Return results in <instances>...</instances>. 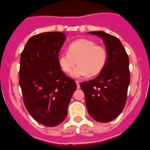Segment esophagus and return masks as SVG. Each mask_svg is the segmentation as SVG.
I'll use <instances>...</instances> for the list:
<instances>
[{
	"mask_svg": "<svg viewBox=\"0 0 150 150\" xmlns=\"http://www.w3.org/2000/svg\"><path fill=\"white\" fill-rule=\"evenodd\" d=\"M75 83H76V85H77V88H78V89H79V88H80L79 83V82H78V81H76V82H75Z\"/></svg>",
	"mask_w": 150,
	"mask_h": 150,
	"instance_id": "1",
	"label": "esophagus"
}]
</instances>
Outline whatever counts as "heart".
I'll return each instance as SVG.
<instances>
[{"instance_id": "b5f03b06", "label": "heart", "mask_w": 150, "mask_h": 150, "mask_svg": "<svg viewBox=\"0 0 150 150\" xmlns=\"http://www.w3.org/2000/svg\"><path fill=\"white\" fill-rule=\"evenodd\" d=\"M108 52L103 45H97L94 41L82 38L75 41L69 45L68 52L58 54V64L65 73H71L74 78L94 76L104 69L107 62Z\"/></svg>"}]
</instances>
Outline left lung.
I'll return each mask as SVG.
<instances>
[{"label": "left lung", "instance_id": "left-lung-1", "mask_svg": "<svg viewBox=\"0 0 150 150\" xmlns=\"http://www.w3.org/2000/svg\"><path fill=\"white\" fill-rule=\"evenodd\" d=\"M104 40L108 58L98 76L82 82L86 105L90 116L100 123L116 119L122 112L127 98L131 81L128 55L121 42L115 36L103 31H92Z\"/></svg>", "mask_w": 150, "mask_h": 150}]
</instances>
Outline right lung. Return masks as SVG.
<instances>
[{
    "mask_svg": "<svg viewBox=\"0 0 150 150\" xmlns=\"http://www.w3.org/2000/svg\"><path fill=\"white\" fill-rule=\"evenodd\" d=\"M65 39L62 32L36 34L28 40L20 56L19 83L25 107L35 120L46 127L64 120L77 87L57 60Z\"/></svg>",
    "mask_w": 150,
    "mask_h": 150,
    "instance_id": "obj_1",
    "label": "right lung"
}]
</instances>
